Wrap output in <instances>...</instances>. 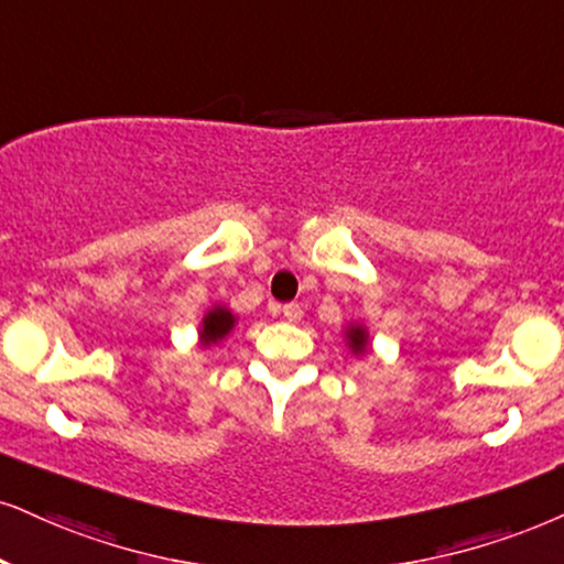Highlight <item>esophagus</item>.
Segmentation results:
<instances>
[{"label": "esophagus", "mask_w": 564, "mask_h": 564, "mask_svg": "<svg viewBox=\"0 0 564 564\" xmlns=\"http://www.w3.org/2000/svg\"><path fill=\"white\" fill-rule=\"evenodd\" d=\"M282 316L288 318V322H297V318L303 316V308L297 303H288V305H282Z\"/></svg>", "instance_id": "1"}]
</instances>
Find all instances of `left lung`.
Wrapping results in <instances>:
<instances>
[{
    "label": "left lung",
    "instance_id": "obj_1",
    "mask_svg": "<svg viewBox=\"0 0 564 564\" xmlns=\"http://www.w3.org/2000/svg\"><path fill=\"white\" fill-rule=\"evenodd\" d=\"M347 337H350L352 350H356V352H364V347H366V332L360 329V326H352V329L347 332Z\"/></svg>",
    "mask_w": 564,
    "mask_h": 564
}]
</instances>
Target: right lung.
<instances>
[{
    "instance_id": "1",
    "label": "right lung",
    "mask_w": 564,
    "mask_h": 564,
    "mask_svg": "<svg viewBox=\"0 0 564 564\" xmlns=\"http://www.w3.org/2000/svg\"><path fill=\"white\" fill-rule=\"evenodd\" d=\"M235 324V316L229 314L227 308H214L212 314L204 318V332H200V337H204V343H217L219 337H225L229 329H232Z\"/></svg>"
}]
</instances>
